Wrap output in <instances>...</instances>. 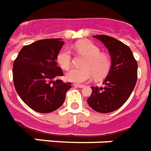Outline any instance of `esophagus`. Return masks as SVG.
<instances>
[{"label": "esophagus", "instance_id": "1", "mask_svg": "<svg viewBox=\"0 0 151 151\" xmlns=\"http://www.w3.org/2000/svg\"><path fill=\"white\" fill-rule=\"evenodd\" d=\"M73 86H75V87H78V88H84V87H85V86H83V85H80V84H74Z\"/></svg>", "mask_w": 151, "mask_h": 151}]
</instances>
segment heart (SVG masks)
I'll use <instances>...</instances> for the list:
<instances>
[{"label": "heart", "mask_w": 151, "mask_h": 151, "mask_svg": "<svg viewBox=\"0 0 151 151\" xmlns=\"http://www.w3.org/2000/svg\"><path fill=\"white\" fill-rule=\"evenodd\" d=\"M78 52L87 57L82 69H73L69 71L65 78L68 81L83 83L96 76L97 78H104L109 73L111 66L110 58L107 55L101 54V49L88 41H80L75 45ZM59 65L65 70H68L72 65V55L68 48H63L57 56Z\"/></svg>", "instance_id": "heart-1"}]
</instances>
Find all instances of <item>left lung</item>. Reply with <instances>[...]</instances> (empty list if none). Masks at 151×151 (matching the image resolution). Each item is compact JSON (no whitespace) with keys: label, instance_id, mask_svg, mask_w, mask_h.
Returning a JSON list of instances; mask_svg holds the SVG:
<instances>
[{"label":"left lung","instance_id":"obj_1","mask_svg":"<svg viewBox=\"0 0 151 151\" xmlns=\"http://www.w3.org/2000/svg\"><path fill=\"white\" fill-rule=\"evenodd\" d=\"M108 48L111 66L103 82L104 87H92L87 100L96 111L109 113L117 110L129 98L137 81L138 64L128 46L111 36L93 35Z\"/></svg>","mask_w":151,"mask_h":151}]
</instances>
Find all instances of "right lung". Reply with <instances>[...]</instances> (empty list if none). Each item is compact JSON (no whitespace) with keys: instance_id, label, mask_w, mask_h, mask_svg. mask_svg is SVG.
<instances>
[{"instance_id":"1","label":"right lung","mask_w":151,"mask_h":151,"mask_svg":"<svg viewBox=\"0 0 151 151\" xmlns=\"http://www.w3.org/2000/svg\"><path fill=\"white\" fill-rule=\"evenodd\" d=\"M64 44L61 39L42 40L24 46L15 59L13 83L27 106L40 113L60 108L70 82L57 79L63 75L57 66V56Z\"/></svg>"}]
</instances>
